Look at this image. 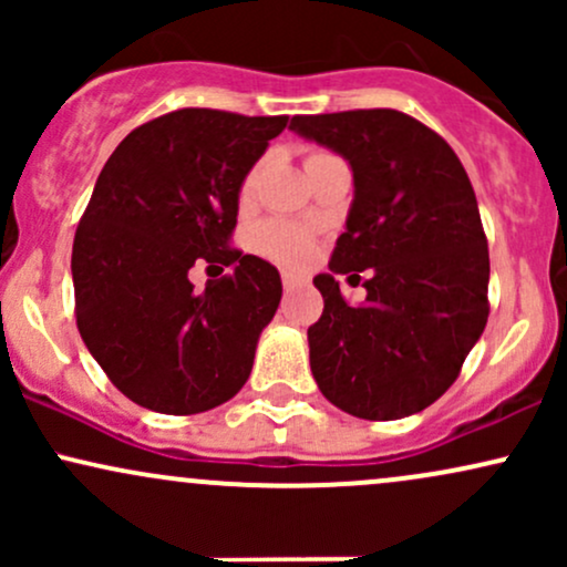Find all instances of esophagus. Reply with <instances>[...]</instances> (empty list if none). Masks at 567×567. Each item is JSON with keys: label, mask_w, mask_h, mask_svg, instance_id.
Wrapping results in <instances>:
<instances>
[{"label": "esophagus", "mask_w": 567, "mask_h": 567, "mask_svg": "<svg viewBox=\"0 0 567 567\" xmlns=\"http://www.w3.org/2000/svg\"><path fill=\"white\" fill-rule=\"evenodd\" d=\"M282 285H285V290H292V288H298V285H301V277L290 275V271H282Z\"/></svg>", "instance_id": "34e87169"}]
</instances>
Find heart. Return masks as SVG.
<instances>
[{"mask_svg": "<svg viewBox=\"0 0 567 567\" xmlns=\"http://www.w3.org/2000/svg\"><path fill=\"white\" fill-rule=\"evenodd\" d=\"M328 157H333V154L309 152V157H306V167ZM256 184H258V167L247 173L243 186H239V202H243V205L252 202ZM256 247L258 252H264V256L271 258V261L290 266V269H298V266L309 264L311 250H315V239H311V234L301 229V226L288 224V220H266V224L258 226L256 231Z\"/></svg>", "mask_w": 567, "mask_h": 567, "instance_id": "1", "label": "heart"}]
</instances>
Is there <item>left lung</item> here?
<instances>
[{
	"label": "left lung",
	"mask_w": 567,
	"mask_h": 567,
	"mask_svg": "<svg viewBox=\"0 0 567 567\" xmlns=\"http://www.w3.org/2000/svg\"><path fill=\"white\" fill-rule=\"evenodd\" d=\"M303 138L333 148L354 173L347 231L317 275L322 317L309 328L320 392L343 413L394 421L440 400L483 336L491 258L477 197L442 135L394 109L292 116ZM349 307L336 274L360 279Z\"/></svg>",
	"instance_id": "8db88e82"
}]
</instances>
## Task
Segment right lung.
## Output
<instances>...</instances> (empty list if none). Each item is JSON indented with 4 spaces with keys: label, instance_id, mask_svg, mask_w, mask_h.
Returning <instances> with one entry per match:
<instances>
[{
    "label": "right lung",
    "instance_id": "obj_1",
    "mask_svg": "<svg viewBox=\"0 0 567 567\" xmlns=\"http://www.w3.org/2000/svg\"><path fill=\"white\" fill-rule=\"evenodd\" d=\"M288 116L178 109L135 127L97 175L71 250L84 347L135 405L192 415L231 400L252 370L282 279L231 247L239 186ZM235 275L202 293L187 269Z\"/></svg>",
    "mask_w": 567,
    "mask_h": 567
}]
</instances>
